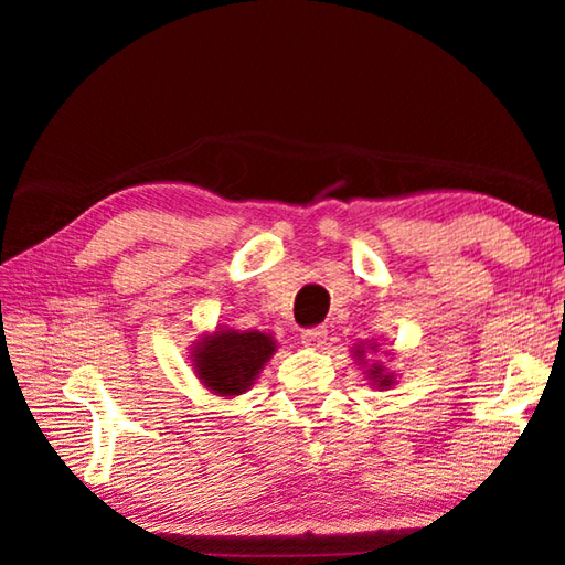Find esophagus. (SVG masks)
Returning a JSON list of instances; mask_svg holds the SVG:
<instances>
[{"label": "esophagus", "mask_w": 565, "mask_h": 565, "mask_svg": "<svg viewBox=\"0 0 565 565\" xmlns=\"http://www.w3.org/2000/svg\"><path fill=\"white\" fill-rule=\"evenodd\" d=\"M327 329L323 327H311V329H306L303 333H301V341H303V347H309V349H319L323 341H327Z\"/></svg>", "instance_id": "1"}]
</instances>
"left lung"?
Wrapping results in <instances>:
<instances>
[{"label": "left lung", "instance_id": "1", "mask_svg": "<svg viewBox=\"0 0 565 565\" xmlns=\"http://www.w3.org/2000/svg\"><path fill=\"white\" fill-rule=\"evenodd\" d=\"M376 351H379L376 341H363V343H356V347H353V359H356L359 366L366 369L363 374L369 376L371 386L384 391V388H391L396 384V374H394V371H386V366L381 361H371V353H376ZM366 355L370 356L369 360L365 359Z\"/></svg>", "mask_w": 565, "mask_h": 565}]
</instances>
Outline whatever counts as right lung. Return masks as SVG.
I'll return each instance as SVG.
<instances>
[{"mask_svg": "<svg viewBox=\"0 0 565 565\" xmlns=\"http://www.w3.org/2000/svg\"><path fill=\"white\" fill-rule=\"evenodd\" d=\"M274 353L276 339L271 333L216 329L194 343L191 366L214 396L234 398L252 388Z\"/></svg>", "mask_w": 565, "mask_h": 565, "instance_id": "obj_1", "label": "right lung"}]
</instances>
